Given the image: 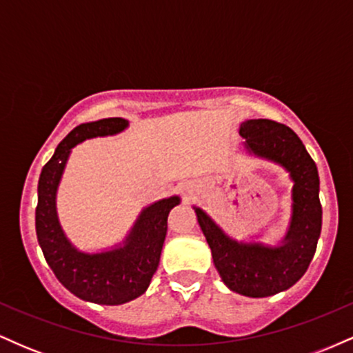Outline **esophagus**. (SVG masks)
I'll list each match as a JSON object with an SVG mask.
<instances>
[{"instance_id": "1", "label": "esophagus", "mask_w": 353, "mask_h": 353, "mask_svg": "<svg viewBox=\"0 0 353 353\" xmlns=\"http://www.w3.org/2000/svg\"><path fill=\"white\" fill-rule=\"evenodd\" d=\"M179 190L185 199H189V197H192L194 192H196V184H194V182H184V184H181Z\"/></svg>"}]
</instances>
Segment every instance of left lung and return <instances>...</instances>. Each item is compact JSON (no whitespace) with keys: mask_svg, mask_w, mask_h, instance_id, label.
Instances as JSON below:
<instances>
[{"mask_svg":"<svg viewBox=\"0 0 353 353\" xmlns=\"http://www.w3.org/2000/svg\"><path fill=\"white\" fill-rule=\"evenodd\" d=\"M239 134L247 151L281 164L292 189V221L282 245L237 242L222 232L204 210L197 221L212 252L214 265L225 285L245 297H269L292 287L309 269L322 229L317 165L290 128L270 119L244 121Z\"/></svg>","mask_w":353,"mask_h":353,"instance_id":"1","label":"left lung"}]
</instances>
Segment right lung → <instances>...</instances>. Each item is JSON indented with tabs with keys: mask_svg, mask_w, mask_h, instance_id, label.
Returning <instances> with one entry per match:
<instances>
[{
	"mask_svg": "<svg viewBox=\"0 0 353 353\" xmlns=\"http://www.w3.org/2000/svg\"><path fill=\"white\" fill-rule=\"evenodd\" d=\"M125 128L128 121L123 117H108L74 128L44 164L38 182L36 236L48 265L71 294L101 305H121L145 292L159 265L168 216L181 202L172 196L145 208L124 244L112 250L86 254L71 245L56 214V192L71 149L91 137L112 136Z\"/></svg>",
	"mask_w": 353,
	"mask_h": 353,
	"instance_id": "1",
	"label": "right lung"
}]
</instances>
